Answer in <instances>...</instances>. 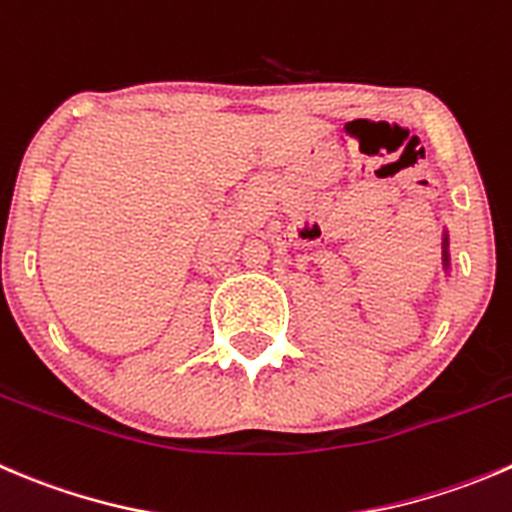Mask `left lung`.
<instances>
[{
  "mask_svg": "<svg viewBox=\"0 0 512 512\" xmlns=\"http://www.w3.org/2000/svg\"><path fill=\"white\" fill-rule=\"evenodd\" d=\"M445 262H448V252H445Z\"/></svg>",
  "mask_w": 512,
  "mask_h": 512,
  "instance_id": "1",
  "label": "left lung"
}]
</instances>
